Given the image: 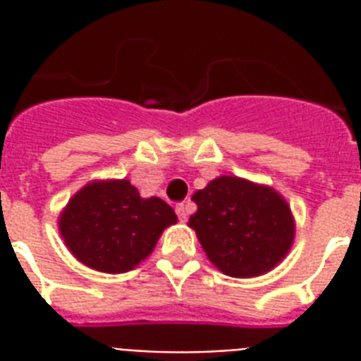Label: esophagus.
<instances>
[{
  "instance_id": "34e87169",
  "label": "esophagus",
  "mask_w": 361,
  "mask_h": 361,
  "mask_svg": "<svg viewBox=\"0 0 361 361\" xmlns=\"http://www.w3.org/2000/svg\"><path fill=\"white\" fill-rule=\"evenodd\" d=\"M176 214H178V217H180V221H187V204H178V206H176Z\"/></svg>"
}]
</instances>
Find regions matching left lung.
<instances>
[{"mask_svg": "<svg viewBox=\"0 0 361 361\" xmlns=\"http://www.w3.org/2000/svg\"><path fill=\"white\" fill-rule=\"evenodd\" d=\"M189 226L215 268L231 277L268 274L294 243V217L279 192L238 176H219L191 197Z\"/></svg>", "mask_w": 361, "mask_h": 361, "instance_id": "obj_1", "label": "left lung"}]
</instances>
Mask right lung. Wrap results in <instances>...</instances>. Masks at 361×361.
Listing matches in <instances>:
<instances>
[{"label":"right lung","instance_id":"right-lung-1","mask_svg":"<svg viewBox=\"0 0 361 361\" xmlns=\"http://www.w3.org/2000/svg\"><path fill=\"white\" fill-rule=\"evenodd\" d=\"M174 209L157 197L142 198L129 180L92 181L59 215V232L76 260L104 274H123L152 255Z\"/></svg>","mask_w":361,"mask_h":361}]
</instances>
